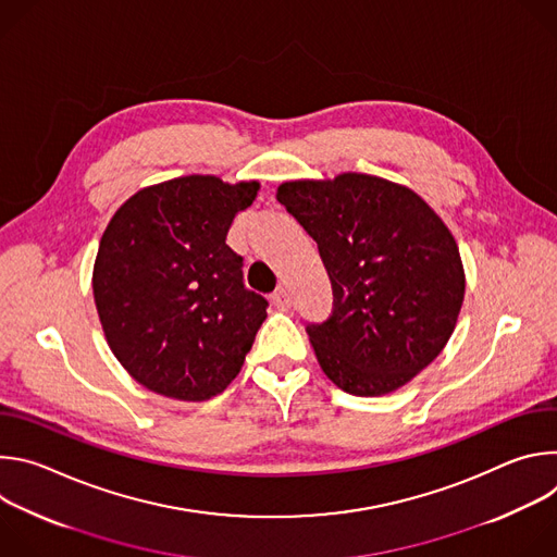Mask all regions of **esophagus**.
<instances>
[{"label": "esophagus", "instance_id": "esophagus-1", "mask_svg": "<svg viewBox=\"0 0 557 557\" xmlns=\"http://www.w3.org/2000/svg\"><path fill=\"white\" fill-rule=\"evenodd\" d=\"M273 304L280 308V310H288L290 304H293V295L286 286H280L275 293H273Z\"/></svg>", "mask_w": 557, "mask_h": 557}]
</instances>
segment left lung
Masks as SVG:
<instances>
[{
    "label": "left lung",
    "instance_id": "8db88e82",
    "mask_svg": "<svg viewBox=\"0 0 557 557\" xmlns=\"http://www.w3.org/2000/svg\"><path fill=\"white\" fill-rule=\"evenodd\" d=\"M275 196L333 284L331 317L306 329L324 374L355 396L410 383L447 346L465 299L449 226L408 185L370 174L286 181Z\"/></svg>",
    "mask_w": 557,
    "mask_h": 557
}]
</instances>
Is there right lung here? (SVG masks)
I'll use <instances>...</instances> for the list:
<instances>
[{
  "instance_id": "add662e5",
  "label": "right lung",
  "mask_w": 557,
  "mask_h": 557,
  "mask_svg": "<svg viewBox=\"0 0 557 557\" xmlns=\"http://www.w3.org/2000/svg\"><path fill=\"white\" fill-rule=\"evenodd\" d=\"M258 191V181L181 176L138 189L108 222L95 304L110 350L147 389L209 401L243 370L267 299L245 288L226 233Z\"/></svg>"
}]
</instances>
